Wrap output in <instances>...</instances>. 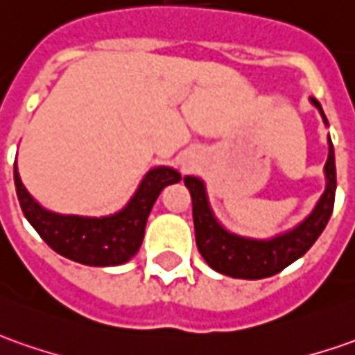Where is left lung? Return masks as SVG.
<instances>
[{
    "instance_id": "obj_1",
    "label": "left lung",
    "mask_w": 355,
    "mask_h": 355,
    "mask_svg": "<svg viewBox=\"0 0 355 355\" xmlns=\"http://www.w3.org/2000/svg\"><path fill=\"white\" fill-rule=\"evenodd\" d=\"M313 105L327 122V116L320 108L319 101L311 98ZM327 173V190L320 196L317 208L301 225L270 241H254L233 235L219 225L206 200L204 182L196 177H184V184L192 196V218L196 231V245L200 254L216 272H221L231 278L260 279L274 276L301 259L313 243L319 239L322 229L329 223L334 208L336 194V165H334V147L329 137V159L324 165Z\"/></svg>"
}]
</instances>
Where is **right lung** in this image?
Instances as JSON below:
<instances>
[{"mask_svg": "<svg viewBox=\"0 0 355 355\" xmlns=\"http://www.w3.org/2000/svg\"><path fill=\"white\" fill-rule=\"evenodd\" d=\"M13 177L21 209L48 247L79 264L116 266L128 262L139 250L149 211L161 190L180 180V173L168 167L149 171L126 208L108 218L52 214L26 192L17 171V163Z\"/></svg>", "mask_w": 355, "mask_h": 355, "instance_id": "1", "label": "right lung"}]
</instances>
